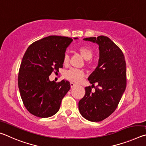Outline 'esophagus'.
<instances>
[{
  "instance_id": "34e87169",
  "label": "esophagus",
  "mask_w": 146,
  "mask_h": 146,
  "mask_svg": "<svg viewBox=\"0 0 146 146\" xmlns=\"http://www.w3.org/2000/svg\"><path fill=\"white\" fill-rule=\"evenodd\" d=\"M70 86H71V88H73V87H75V86H76V84H75L74 82H70Z\"/></svg>"
}]
</instances>
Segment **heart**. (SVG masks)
<instances>
[{
  "instance_id": "heart-1",
  "label": "heart",
  "mask_w": 146,
  "mask_h": 146,
  "mask_svg": "<svg viewBox=\"0 0 146 146\" xmlns=\"http://www.w3.org/2000/svg\"><path fill=\"white\" fill-rule=\"evenodd\" d=\"M77 51L80 54L82 57L86 60H90L93 57V51L90 48L86 46H78ZM69 62V56L67 53L64 54L63 56V64H67ZM84 76V72L82 70H77V69H71V70L66 71L64 73V77L68 80L74 82H79L82 80Z\"/></svg>"
}]
</instances>
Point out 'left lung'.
I'll return each instance as SVG.
<instances>
[{
	"instance_id": "left-lung-1",
	"label": "left lung",
	"mask_w": 146,
	"mask_h": 146,
	"mask_svg": "<svg viewBox=\"0 0 146 146\" xmlns=\"http://www.w3.org/2000/svg\"><path fill=\"white\" fill-rule=\"evenodd\" d=\"M84 40L98 44L100 58L97 68L88 77L92 86L85 88V95L79 101L78 109L86 119L100 122L118 107L126 87V64L122 50L107 36ZM95 83L98 84L96 87ZM93 87L95 92L91 91Z\"/></svg>"
}]
</instances>
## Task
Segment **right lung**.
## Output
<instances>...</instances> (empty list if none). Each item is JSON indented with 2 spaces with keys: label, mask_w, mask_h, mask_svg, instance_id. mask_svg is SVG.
<instances>
[{
  "label": "right lung",
  "mask_w": 146,
  "mask_h": 146,
  "mask_svg": "<svg viewBox=\"0 0 146 146\" xmlns=\"http://www.w3.org/2000/svg\"><path fill=\"white\" fill-rule=\"evenodd\" d=\"M72 40L67 36H49L34 42L26 51L19 68L18 84L24 105L31 114L47 118L59 110L70 84L64 80L51 82L49 76L63 67V56Z\"/></svg>",
  "instance_id": "add662e5"
}]
</instances>
